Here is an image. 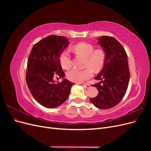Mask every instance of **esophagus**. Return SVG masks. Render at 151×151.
Returning <instances> with one entry per match:
<instances>
[{"instance_id":"34e87169","label":"esophagus","mask_w":151,"mask_h":151,"mask_svg":"<svg viewBox=\"0 0 151 151\" xmlns=\"http://www.w3.org/2000/svg\"><path fill=\"white\" fill-rule=\"evenodd\" d=\"M82 85L83 86L84 88H86V89H88V88H90V86H89V84H83Z\"/></svg>"}]
</instances>
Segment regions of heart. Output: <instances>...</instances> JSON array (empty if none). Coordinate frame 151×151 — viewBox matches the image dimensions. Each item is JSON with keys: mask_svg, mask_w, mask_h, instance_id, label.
Listing matches in <instances>:
<instances>
[{"mask_svg": "<svg viewBox=\"0 0 151 151\" xmlns=\"http://www.w3.org/2000/svg\"><path fill=\"white\" fill-rule=\"evenodd\" d=\"M92 45L87 43H79L75 45L72 50L79 55L86 58L85 67L83 70L73 69L67 73L68 80L76 83H82L90 79L93 75V70L98 72L103 67L106 55L102 49L94 50ZM59 62L63 68L68 70L72 66L70 55L67 50H64L60 54Z\"/></svg>", "mask_w": 151, "mask_h": 151, "instance_id": "heart-1", "label": "heart"}]
</instances>
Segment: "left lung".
Masks as SVG:
<instances>
[{"mask_svg":"<svg viewBox=\"0 0 151 151\" xmlns=\"http://www.w3.org/2000/svg\"><path fill=\"white\" fill-rule=\"evenodd\" d=\"M98 43L103 48L106 58L102 70L95 77L101 81L93 85L99 91L98 94L89 100L99 109H109L121 101L127 90L130 80L127 55L113 37L100 36Z\"/></svg>","mask_w":151,"mask_h":151,"instance_id":"1","label":"left lung"}]
</instances>
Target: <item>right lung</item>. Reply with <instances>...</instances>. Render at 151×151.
<instances>
[{"label": "right lung", "instance_id": "add662e5", "mask_svg": "<svg viewBox=\"0 0 151 151\" xmlns=\"http://www.w3.org/2000/svg\"><path fill=\"white\" fill-rule=\"evenodd\" d=\"M68 44L64 36L50 35L36 43L31 50L28 60L26 83L36 101L45 108L60 106L69 96L74 84L64 78L58 84L53 80L54 72L62 78L65 76L59 57Z\"/></svg>", "mask_w": 151, "mask_h": 151}]
</instances>
